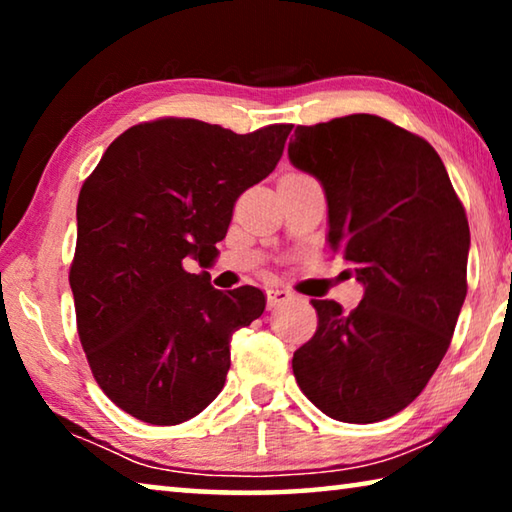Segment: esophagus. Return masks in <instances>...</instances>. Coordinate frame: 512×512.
I'll use <instances>...</instances> for the list:
<instances>
[{"mask_svg": "<svg viewBox=\"0 0 512 512\" xmlns=\"http://www.w3.org/2000/svg\"><path fill=\"white\" fill-rule=\"evenodd\" d=\"M293 298V293L289 289H282V287H271L266 291V305L268 309H275L284 305V302H289Z\"/></svg>", "mask_w": 512, "mask_h": 512, "instance_id": "34e87169", "label": "esophagus"}]
</instances>
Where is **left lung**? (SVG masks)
Segmentation results:
<instances>
[{
  "instance_id": "obj_1",
  "label": "left lung",
  "mask_w": 512,
  "mask_h": 512,
  "mask_svg": "<svg viewBox=\"0 0 512 512\" xmlns=\"http://www.w3.org/2000/svg\"><path fill=\"white\" fill-rule=\"evenodd\" d=\"M289 160L325 189L327 241L363 284L357 309L311 300L293 375L329 418H391L422 393L467 293L470 225L433 146L377 115L298 126Z\"/></svg>"
}]
</instances>
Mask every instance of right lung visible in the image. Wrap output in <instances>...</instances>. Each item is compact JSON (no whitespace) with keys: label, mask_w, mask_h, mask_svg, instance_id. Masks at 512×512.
<instances>
[{"label":"right lung","mask_w":512,"mask_h":512,"mask_svg":"<svg viewBox=\"0 0 512 512\" xmlns=\"http://www.w3.org/2000/svg\"><path fill=\"white\" fill-rule=\"evenodd\" d=\"M291 128L144 121L83 183L69 268L76 325L101 391L133 418L180 424L221 393L232 334L266 298L255 287L223 293L185 262L214 257L237 198L275 169Z\"/></svg>","instance_id":"add662e5"}]
</instances>
